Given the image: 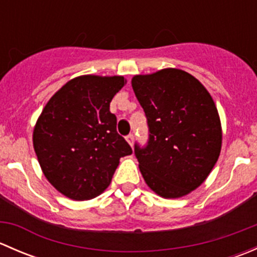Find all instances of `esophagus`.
<instances>
[{"label": "esophagus", "instance_id": "esophagus-1", "mask_svg": "<svg viewBox=\"0 0 257 257\" xmlns=\"http://www.w3.org/2000/svg\"><path fill=\"white\" fill-rule=\"evenodd\" d=\"M125 139H126V142L129 143V145H131V147H133V145H134V136H133V134H129V136L126 137Z\"/></svg>", "mask_w": 257, "mask_h": 257}]
</instances>
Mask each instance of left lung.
I'll return each mask as SVG.
<instances>
[{"instance_id":"8db88e82","label":"left lung","mask_w":257,"mask_h":257,"mask_svg":"<svg viewBox=\"0 0 257 257\" xmlns=\"http://www.w3.org/2000/svg\"><path fill=\"white\" fill-rule=\"evenodd\" d=\"M132 87L150 133L147 147L136 145L145 183L162 198L188 195L206 180L221 150V121L211 95L178 68L134 76Z\"/></svg>"}]
</instances>
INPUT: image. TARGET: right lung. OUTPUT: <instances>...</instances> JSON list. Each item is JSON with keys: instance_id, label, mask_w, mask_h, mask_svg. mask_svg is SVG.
I'll return each instance as SVG.
<instances>
[{"instance_id": "add662e5", "label": "right lung", "mask_w": 257, "mask_h": 257, "mask_svg": "<svg viewBox=\"0 0 257 257\" xmlns=\"http://www.w3.org/2000/svg\"><path fill=\"white\" fill-rule=\"evenodd\" d=\"M126 79L84 74L68 80L48 100L33 128L43 174L72 200H89L109 186L132 148L116 132L109 105Z\"/></svg>"}]
</instances>
